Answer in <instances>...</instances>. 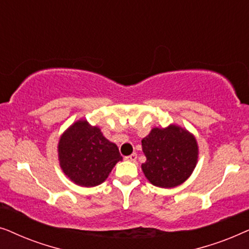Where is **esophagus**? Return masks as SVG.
Returning <instances> with one entry per match:
<instances>
[{
    "mask_svg": "<svg viewBox=\"0 0 249 249\" xmlns=\"http://www.w3.org/2000/svg\"><path fill=\"white\" fill-rule=\"evenodd\" d=\"M124 160L125 161H130V162H135L136 160H137V154H136V153H132L131 155H128V156H125L124 158Z\"/></svg>",
    "mask_w": 249,
    "mask_h": 249,
    "instance_id": "1",
    "label": "esophagus"
}]
</instances>
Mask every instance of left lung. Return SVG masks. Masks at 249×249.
<instances>
[{"mask_svg": "<svg viewBox=\"0 0 249 249\" xmlns=\"http://www.w3.org/2000/svg\"><path fill=\"white\" fill-rule=\"evenodd\" d=\"M146 162L142 170L148 181L161 188L181 185L192 175L198 159L194 135L179 125L153 128L142 141Z\"/></svg>", "mask_w": 249, "mask_h": 249, "instance_id": "8db88e82", "label": "left lung"}]
</instances>
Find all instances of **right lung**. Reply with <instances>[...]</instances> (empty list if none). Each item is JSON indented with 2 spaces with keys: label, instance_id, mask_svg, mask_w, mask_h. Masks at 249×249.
Returning <instances> with one entry per match:
<instances>
[{
  "label": "right lung",
  "instance_id": "obj_1",
  "mask_svg": "<svg viewBox=\"0 0 249 249\" xmlns=\"http://www.w3.org/2000/svg\"><path fill=\"white\" fill-rule=\"evenodd\" d=\"M57 152L64 175L81 187L101 185L122 160L118 146L83 119L63 132Z\"/></svg>",
  "mask_w": 249,
  "mask_h": 249
}]
</instances>
